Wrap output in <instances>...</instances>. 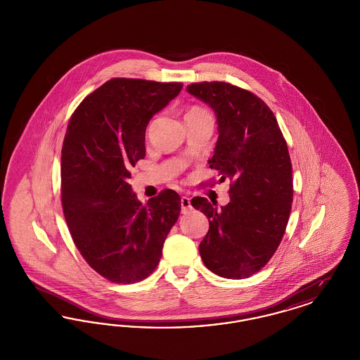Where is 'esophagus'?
Listing matches in <instances>:
<instances>
[{
    "instance_id": "esophagus-1",
    "label": "esophagus",
    "mask_w": 360,
    "mask_h": 360,
    "mask_svg": "<svg viewBox=\"0 0 360 360\" xmlns=\"http://www.w3.org/2000/svg\"><path fill=\"white\" fill-rule=\"evenodd\" d=\"M181 207H182V213H188L191 210V204H190V198L186 197V195H184L182 198H181Z\"/></svg>"
}]
</instances>
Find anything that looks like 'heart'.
I'll return each instance as SVG.
<instances>
[{"label":"heart","instance_id":"1","mask_svg":"<svg viewBox=\"0 0 360 360\" xmlns=\"http://www.w3.org/2000/svg\"><path fill=\"white\" fill-rule=\"evenodd\" d=\"M207 112H206L205 109H202V108H200V106H193V108H190L188 110V113H186V116L185 117H188V116H198V115H206Z\"/></svg>","mask_w":360,"mask_h":360}]
</instances>
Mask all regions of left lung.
Here are the masks:
<instances>
[{
	"label": "left lung",
	"instance_id": "left-lung-1",
	"mask_svg": "<svg viewBox=\"0 0 360 360\" xmlns=\"http://www.w3.org/2000/svg\"><path fill=\"white\" fill-rule=\"evenodd\" d=\"M188 93L207 103L219 125L209 167L231 179V201L221 209L204 197L191 205L209 219L198 250L206 267L223 278L262 270L283 238L292 202L291 162L271 109L254 93L226 82H198Z\"/></svg>",
	"mask_w": 360,
	"mask_h": 360
}]
</instances>
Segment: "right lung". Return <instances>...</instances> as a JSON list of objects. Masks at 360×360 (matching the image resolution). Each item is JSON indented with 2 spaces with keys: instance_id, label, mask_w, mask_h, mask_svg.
I'll return each instance as SVG.
<instances>
[{
  "instance_id": "obj_1",
  "label": "right lung",
  "mask_w": 360,
  "mask_h": 360,
  "mask_svg": "<svg viewBox=\"0 0 360 360\" xmlns=\"http://www.w3.org/2000/svg\"><path fill=\"white\" fill-rule=\"evenodd\" d=\"M181 82L113 78L72 113L62 147V206L87 264L115 283L154 273L181 212L172 188L143 205L128 179L146 156V129L182 90Z\"/></svg>"
}]
</instances>
